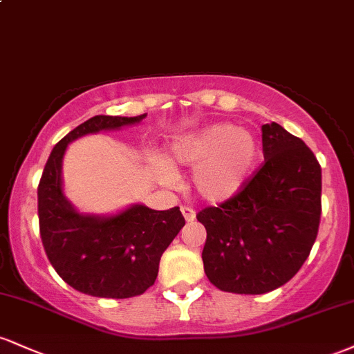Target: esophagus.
Segmentation results:
<instances>
[{
  "instance_id": "34e87169",
  "label": "esophagus",
  "mask_w": 354,
  "mask_h": 354,
  "mask_svg": "<svg viewBox=\"0 0 354 354\" xmlns=\"http://www.w3.org/2000/svg\"><path fill=\"white\" fill-rule=\"evenodd\" d=\"M181 213L188 223L194 221V218H196V211L191 208V206H181Z\"/></svg>"
}]
</instances>
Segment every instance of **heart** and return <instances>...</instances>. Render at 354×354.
I'll return each instance as SVG.
<instances>
[{"instance_id": "heart-1", "label": "heart", "mask_w": 354, "mask_h": 354, "mask_svg": "<svg viewBox=\"0 0 354 354\" xmlns=\"http://www.w3.org/2000/svg\"><path fill=\"white\" fill-rule=\"evenodd\" d=\"M258 145L251 133L236 124L219 123L183 138L173 148L178 165L196 168L193 186L203 200L221 203L243 188L256 161ZM165 183H174L168 166H160Z\"/></svg>"}]
</instances>
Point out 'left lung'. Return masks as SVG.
Instances as JSON below:
<instances>
[{
	"instance_id": "1",
	"label": "left lung",
	"mask_w": 354,
	"mask_h": 354,
	"mask_svg": "<svg viewBox=\"0 0 354 354\" xmlns=\"http://www.w3.org/2000/svg\"><path fill=\"white\" fill-rule=\"evenodd\" d=\"M261 129L265 161L234 196L196 214L206 228L205 273L228 293L263 295L283 286L318 236V160L278 123Z\"/></svg>"
}]
</instances>
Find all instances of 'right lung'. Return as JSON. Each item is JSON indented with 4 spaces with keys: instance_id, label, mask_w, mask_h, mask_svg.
<instances>
[{
    "instance_id": "right-lung-1",
    "label": "right lung",
    "mask_w": 354,
    "mask_h": 354,
    "mask_svg": "<svg viewBox=\"0 0 354 354\" xmlns=\"http://www.w3.org/2000/svg\"><path fill=\"white\" fill-rule=\"evenodd\" d=\"M146 115H98L58 141L38 185L39 234L48 259L64 283L98 298H133L156 281L161 254L185 226L178 206L154 211L135 205L111 218L76 213L61 189V160L76 138L133 124Z\"/></svg>"
}]
</instances>
